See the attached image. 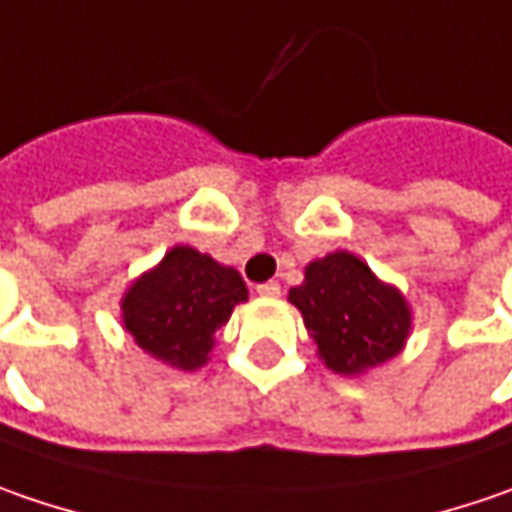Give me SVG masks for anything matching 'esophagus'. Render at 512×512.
Masks as SVG:
<instances>
[{"label": "esophagus", "instance_id": "34e87169", "mask_svg": "<svg viewBox=\"0 0 512 512\" xmlns=\"http://www.w3.org/2000/svg\"><path fill=\"white\" fill-rule=\"evenodd\" d=\"M256 294L273 299V296L282 294V288H279V282H262V285H256Z\"/></svg>", "mask_w": 512, "mask_h": 512}]
</instances>
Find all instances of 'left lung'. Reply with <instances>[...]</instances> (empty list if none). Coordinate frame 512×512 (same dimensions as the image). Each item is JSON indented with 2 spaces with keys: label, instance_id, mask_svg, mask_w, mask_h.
<instances>
[{
  "label": "left lung",
  "instance_id": "8db88e82",
  "mask_svg": "<svg viewBox=\"0 0 512 512\" xmlns=\"http://www.w3.org/2000/svg\"><path fill=\"white\" fill-rule=\"evenodd\" d=\"M288 299L337 374H360L395 357L412 322L406 299L345 250L311 262Z\"/></svg>",
  "mask_w": 512,
  "mask_h": 512
}]
</instances>
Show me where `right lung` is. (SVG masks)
I'll use <instances>...</instances> for the list:
<instances>
[{"label":"right lung","instance_id":"1","mask_svg":"<svg viewBox=\"0 0 512 512\" xmlns=\"http://www.w3.org/2000/svg\"><path fill=\"white\" fill-rule=\"evenodd\" d=\"M244 299L236 270L178 244L123 296V325L146 354L192 371L207 363L216 331Z\"/></svg>","mask_w":512,"mask_h":512}]
</instances>
